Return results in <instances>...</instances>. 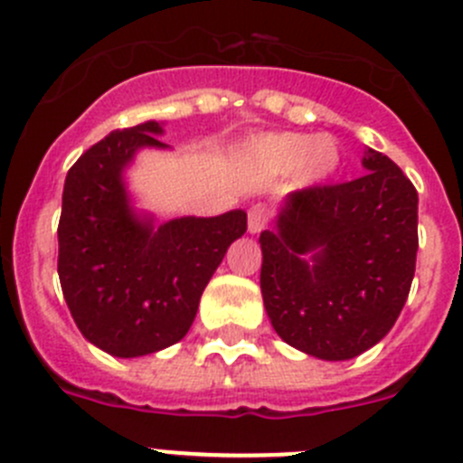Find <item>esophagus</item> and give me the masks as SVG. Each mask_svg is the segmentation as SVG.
I'll return each instance as SVG.
<instances>
[{
	"instance_id": "1",
	"label": "esophagus",
	"mask_w": 463,
	"mask_h": 463,
	"mask_svg": "<svg viewBox=\"0 0 463 463\" xmlns=\"http://www.w3.org/2000/svg\"><path fill=\"white\" fill-rule=\"evenodd\" d=\"M269 222V210L264 205L255 203L249 208V232L250 235H258V232L264 231Z\"/></svg>"
}]
</instances>
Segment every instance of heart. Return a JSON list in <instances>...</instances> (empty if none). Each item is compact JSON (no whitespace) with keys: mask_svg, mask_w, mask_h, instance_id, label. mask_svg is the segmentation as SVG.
I'll return each instance as SVG.
<instances>
[{"mask_svg":"<svg viewBox=\"0 0 463 463\" xmlns=\"http://www.w3.org/2000/svg\"><path fill=\"white\" fill-rule=\"evenodd\" d=\"M255 158L271 172L298 169L305 183H321L339 169L341 154L332 137L312 133H273L253 142Z\"/></svg>","mask_w":463,"mask_h":463,"instance_id":"1","label":"heart"}]
</instances>
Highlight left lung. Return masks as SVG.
<instances>
[{"label": "left lung", "mask_w": 463, "mask_h": 463, "mask_svg": "<svg viewBox=\"0 0 463 463\" xmlns=\"http://www.w3.org/2000/svg\"><path fill=\"white\" fill-rule=\"evenodd\" d=\"M366 174L291 192L262 246L264 309L282 341L353 360L393 327L416 271L419 194L393 160L366 149Z\"/></svg>", "instance_id": "left-lung-1"}]
</instances>
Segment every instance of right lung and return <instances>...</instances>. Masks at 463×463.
I'll return each instance as SVG.
<instances>
[{"instance_id":"add662e5","label":"right lung","mask_w":463,"mask_h":463,"mask_svg":"<svg viewBox=\"0 0 463 463\" xmlns=\"http://www.w3.org/2000/svg\"><path fill=\"white\" fill-rule=\"evenodd\" d=\"M163 122L112 131L67 172L58 223V278L80 335L112 357H142L181 341L244 210L158 223L133 205L127 169L140 149H169Z\"/></svg>"}]
</instances>
